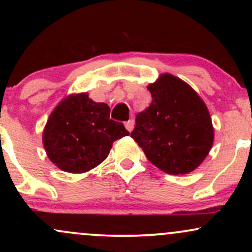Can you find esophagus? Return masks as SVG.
<instances>
[{
  "mask_svg": "<svg viewBox=\"0 0 252 252\" xmlns=\"http://www.w3.org/2000/svg\"><path fill=\"white\" fill-rule=\"evenodd\" d=\"M124 126H126V129L128 130L129 132H131L132 130H134L135 123H134V121H128V122H126V124H124Z\"/></svg>",
  "mask_w": 252,
  "mask_h": 252,
  "instance_id": "obj_1",
  "label": "esophagus"
}]
</instances>
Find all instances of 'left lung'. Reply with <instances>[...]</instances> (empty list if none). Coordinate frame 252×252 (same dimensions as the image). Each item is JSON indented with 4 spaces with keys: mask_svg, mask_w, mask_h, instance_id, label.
<instances>
[{
    "mask_svg": "<svg viewBox=\"0 0 252 252\" xmlns=\"http://www.w3.org/2000/svg\"><path fill=\"white\" fill-rule=\"evenodd\" d=\"M147 89L152 103L136 117L131 137L158 169L189 174L212 148L215 129L209 109L189 84L173 74H160Z\"/></svg>",
    "mask_w": 252,
    "mask_h": 252,
    "instance_id": "8db88e82",
    "label": "left lung"
}]
</instances>
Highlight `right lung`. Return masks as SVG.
Instances as JSON below:
<instances>
[{"label":"right lung","mask_w":252,"mask_h":252,"mask_svg":"<svg viewBox=\"0 0 252 252\" xmlns=\"http://www.w3.org/2000/svg\"><path fill=\"white\" fill-rule=\"evenodd\" d=\"M122 123L110 120V108L88 92L72 94L54 108L42 131L48 158L63 172L80 174L108 158L112 143L128 136Z\"/></svg>","instance_id":"add662e5"}]
</instances>
